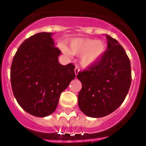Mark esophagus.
Segmentation results:
<instances>
[{
	"instance_id": "34e87169",
	"label": "esophagus",
	"mask_w": 146,
	"mask_h": 146,
	"mask_svg": "<svg viewBox=\"0 0 146 146\" xmlns=\"http://www.w3.org/2000/svg\"><path fill=\"white\" fill-rule=\"evenodd\" d=\"M79 72H80L79 67L76 66V67H75V69H74V73H75V75H76V76H77V74H78V73H79Z\"/></svg>"
}]
</instances>
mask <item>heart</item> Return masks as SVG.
Masks as SVG:
<instances>
[{
  "instance_id": "b5f03b06",
  "label": "heart",
  "mask_w": 146,
  "mask_h": 146,
  "mask_svg": "<svg viewBox=\"0 0 146 146\" xmlns=\"http://www.w3.org/2000/svg\"><path fill=\"white\" fill-rule=\"evenodd\" d=\"M106 50V45L101 40L91 38H73L65 52L71 55H80V64L88 67L99 61Z\"/></svg>"
}]
</instances>
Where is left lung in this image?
<instances>
[{
  "label": "left lung",
  "mask_w": 146,
  "mask_h": 146,
  "mask_svg": "<svg viewBox=\"0 0 146 146\" xmlns=\"http://www.w3.org/2000/svg\"><path fill=\"white\" fill-rule=\"evenodd\" d=\"M108 50L96 64L77 75L82 82L78 106L91 118L106 116L124 101L131 82V65L124 49L106 34Z\"/></svg>",
  "instance_id": "left-lung-1"
}]
</instances>
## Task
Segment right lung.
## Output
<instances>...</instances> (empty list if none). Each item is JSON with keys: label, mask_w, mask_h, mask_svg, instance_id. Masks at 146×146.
<instances>
[{"label": "right lung", "mask_w": 146, "mask_h": 146, "mask_svg": "<svg viewBox=\"0 0 146 146\" xmlns=\"http://www.w3.org/2000/svg\"><path fill=\"white\" fill-rule=\"evenodd\" d=\"M52 33L42 32L25 39L15 53L11 83L15 99L29 114L46 117L55 110L60 95L75 78L72 64L59 63L61 52Z\"/></svg>", "instance_id": "add662e5"}]
</instances>
